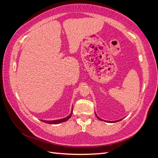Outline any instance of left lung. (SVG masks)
Instances as JSON below:
<instances>
[{"mask_svg": "<svg viewBox=\"0 0 158 158\" xmlns=\"http://www.w3.org/2000/svg\"><path fill=\"white\" fill-rule=\"evenodd\" d=\"M95 115H96L97 116V114H95ZM97 117L99 119V120L100 121H104V120H103V119H102V118H100L99 117H98V116H97ZM123 119V118H122ZM122 119H120V120H117V121H107V122H108V123H116V122H118V121H120L121 120H122Z\"/></svg>", "mask_w": 158, "mask_h": 158, "instance_id": "obj_1", "label": "left lung"}]
</instances>
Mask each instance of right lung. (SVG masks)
<instances>
[{
  "label": "right lung",
  "instance_id": "1",
  "mask_svg": "<svg viewBox=\"0 0 158 158\" xmlns=\"http://www.w3.org/2000/svg\"><path fill=\"white\" fill-rule=\"evenodd\" d=\"M72 113H73V110H72V111H71V113H70L68 117L64 118H61V119H59V120H55V121H44V120H41V121L43 122H44L45 123H48V124H59V123H63V122L68 121L69 119L71 117Z\"/></svg>",
  "mask_w": 158,
  "mask_h": 158
}]
</instances>
